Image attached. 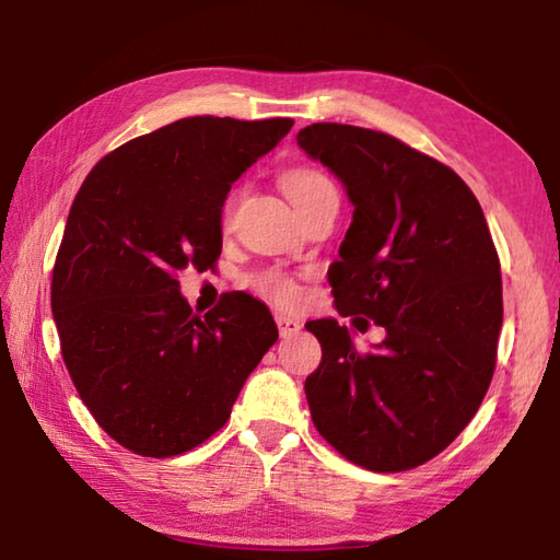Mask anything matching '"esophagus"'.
I'll return each mask as SVG.
<instances>
[{
	"mask_svg": "<svg viewBox=\"0 0 560 560\" xmlns=\"http://www.w3.org/2000/svg\"><path fill=\"white\" fill-rule=\"evenodd\" d=\"M277 326H279V336H281V338H291V336H296L299 330H301V320L279 314V316H277Z\"/></svg>",
	"mask_w": 560,
	"mask_h": 560,
	"instance_id": "1",
	"label": "esophagus"
}]
</instances>
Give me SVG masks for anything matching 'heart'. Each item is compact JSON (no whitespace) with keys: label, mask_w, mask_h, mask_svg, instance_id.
Here are the masks:
<instances>
[{"label":"heart","mask_w":560,"mask_h":560,"mask_svg":"<svg viewBox=\"0 0 560 560\" xmlns=\"http://www.w3.org/2000/svg\"><path fill=\"white\" fill-rule=\"evenodd\" d=\"M281 187H283V192L289 195V200L293 202L296 210H303V207H308L311 202L318 200L320 195L334 192L336 189L334 183H330L324 173H318V170H311V167L287 170V173L281 175ZM234 205H236V195L226 197V202L222 207V224L224 226L232 222ZM254 287H257L261 296H267L269 301L277 303V306H293V303L299 301L296 281L281 271L259 273V277L254 279Z\"/></svg>","instance_id":"heart-1"}]
</instances>
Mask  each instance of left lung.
I'll list each match as a JSON object with an SVG mask.
<instances>
[{"label":"left lung","instance_id":"left-lung-1","mask_svg":"<svg viewBox=\"0 0 560 560\" xmlns=\"http://www.w3.org/2000/svg\"><path fill=\"white\" fill-rule=\"evenodd\" d=\"M296 140L355 207L328 269L338 314L385 328L358 350L338 320H308L324 353L303 385L311 417L358 467L415 469L467 428L494 375L504 303L489 224L452 167L387 132L314 122Z\"/></svg>","mask_w":560,"mask_h":560}]
</instances>
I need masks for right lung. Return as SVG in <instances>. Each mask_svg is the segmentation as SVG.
I'll return each mask as SVG.
<instances>
[{
	"instance_id": "obj_1",
	"label": "right lung",
	"mask_w": 560,
	"mask_h": 560,
	"mask_svg": "<svg viewBox=\"0 0 560 560\" xmlns=\"http://www.w3.org/2000/svg\"><path fill=\"white\" fill-rule=\"evenodd\" d=\"M291 118L195 116L113 150L75 195L51 279L61 355L93 420L143 457H175L230 420L279 330L230 293L192 314L177 271L222 254L234 179L279 145Z\"/></svg>"
}]
</instances>
